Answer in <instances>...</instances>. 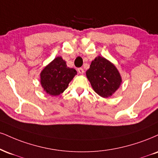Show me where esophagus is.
Listing matches in <instances>:
<instances>
[{
    "instance_id": "34e87169",
    "label": "esophagus",
    "mask_w": 158,
    "mask_h": 158,
    "mask_svg": "<svg viewBox=\"0 0 158 158\" xmlns=\"http://www.w3.org/2000/svg\"><path fill=\"white\" fill-rule=\"evenodd\" d=\"M77 71H78V72H79V74H82L83 73H84V70H83V68H78Z\"/></svg>"
}]
</instances>
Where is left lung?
I'll use <instances>...</instances> for the list:
<instances>
[{"instance_id":"obj_1","label":"left lung","mask_w":158,"mask_h":158,"mask_svg":"<svg viewBox=\"0 0 158 158\" xmlns=\"http://www.w3.org/2000/svg\"><path fill=\"white\" fill-rule=\"evenodd\" d=\"M86 76L94 90L103 98L113 96L122 82L115 64L101 56L92 61Z\"/></svg>"}]
</instances>
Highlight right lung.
Returning a JSON list of instances; mask_svg holds the SVG:
<instances>
[{
	"instance_id": "right-lung-1",
	"label": "right lung",
	"mask_w": 158,
	"mask_h": 158,
	"mask_svg": "<svg viewBox=\"0 0 158 158\" xmlns=\"http://www.w3.org/2000/svg\"><path fill=\"white\" fill-rule=\"evenodd\" d=\"M77 72L67 67L66 62L57 56L43 68L40 73V85L43 90L51 96H59L67 89Z\"/></svg>"
}]
</instances>
